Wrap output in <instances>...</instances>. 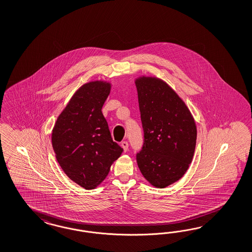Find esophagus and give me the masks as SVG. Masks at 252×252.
Masks as SVG:
<instances>
[{"instance_id": "1", "label": "esophagus", "mask_w": 252, "mask_h": 252, "mask_svg": "<svg viewBox=\"0 0 252 252\" xmlns=\"http://www.w3.org/2000/svg\"><path fill=\"white\" fill-rule=\"evenodd\" d=\"M121 146H122L124 151H127L128 150V142L127 141H122L121 142Z\"/></svg>"}]
</instances>
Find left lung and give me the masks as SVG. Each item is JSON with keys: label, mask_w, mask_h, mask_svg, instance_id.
Returning a JSON list of instances; mask_svg holds the SVG:
<instances>
[{"label": "left lung", "mask_w": 252, "mask_h": 252, "mask_svg": "<svg viewBox=\"0 0 252 252\" xmlns=\"http://www.w3.org/2000/svg\"><path fill=\"white\" fill-rule=\"evenodd\" d=\"M135 83L144 130L136 162L144 178L162 189L178 182L191 163L196 125L184 100L163 80L139 76Z\"/></svg>", "instance_id": "obj_1"}]
</instances>
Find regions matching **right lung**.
Here are the masks:
<instances>
[{
	"mask_svg": "<svg viewBox=\"0 0 252 252\" xmlns=\"http://www.w3.org/2000/svg\"><path fill=\"white\" fill-rule=\"evenodd\" d=\"M111 87L106 81L84 83L58 116L52 129V147L60 166L75 184L88 190L102 184L124 151L113 141L102 113Z\"/></svg>",
	"mask_w": 252,
	"mask_h": 252,
	"instance_id": "right-lung-1",
	"label": "right lung"
}]
</instances>
